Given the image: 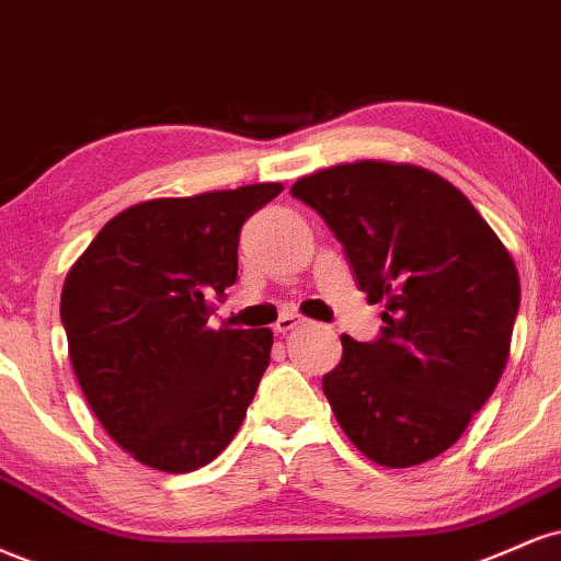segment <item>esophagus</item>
I'll list each match as a JSON object with an SVG mask.
<instances>
[{
    "instance_id": "34e87169",
    "label": "esophagus",
    "mask_w": 561,
    "mask_h": 561,
    "mask_svg": "<svg viewBox=\"0 0 561 561\" xmlns=\"http://www.w3.org/2000/svg\"><path fill=\"white\" fill-rule=\"evenodd\" d=\"M300 323H302L300 316H293V313L279 316V319H276V323H274V332L276 334H287V332H293L295 327H300Z\"/></svg>"
}]
</instances>
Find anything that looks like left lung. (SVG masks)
<instances>
[{"mask_svg": "<svg viewBox=\"0 0 561 561\" xmlns=\"http://www.w3.org/2000/svg\"><path fill=\"white\" fill-rule=\"evenodd\" d=\"M289 193L345 245L368 302H383L379 340L342 336L340 366L321 381L336 423L383 468L434 460L507 366L515 261L476 206L423 167L353 161Z\"/></svg>", "mask_w": 561, "mask_h": 561, "instance_id": "left-lung-1", "label": "left lung"}]
</instances>
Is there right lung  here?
<instances>
[{"label": "right lung", "mask_w": 561, "mask_h": 561, "mask_svg": "<svg viewBox=\"0 0 561 561\" xmlns=\"http://www.w3.org/2000/svg\"><path fill=\"white\" fill-rule=\"evenodd\" d=\"M279 182L125 208L72 263L62 316L72 370L114 442L161 473H191L238 434L272 329H211L238 279L240 227Z\"/></svg>", "instance_id": "1"}]
</instances>
